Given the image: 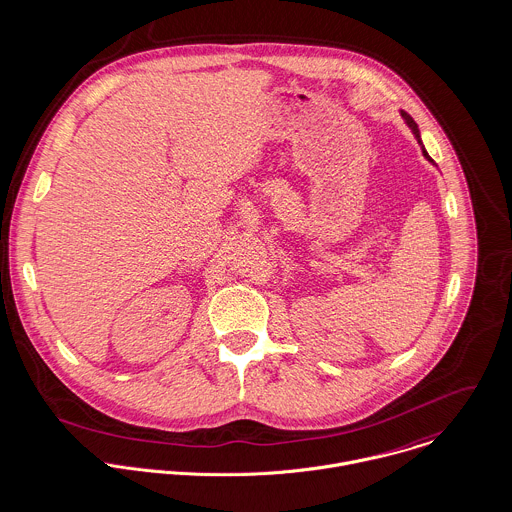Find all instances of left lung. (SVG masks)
I'll use <instances>...</instances> for the list:
<instances>
[{"instance_id": "1", "label": "left lung", "mask_w": 512, "mask_h": 512, "mask_svg": "<svg viewBox=\"0 0 512 512\" xmlns=\"http://www.w3.org/2000/svg\"><path fill=\"white\" fill-rule=\"evenodd\" d=\"M400 114H402V118H404V122H406V124H408L409 130H411V134H413V138H415V140H417V144H419V146H421V154H423V156H425V160H427V162H431V164H433V166H435V162H433V160H431V156H429V154H427V150H425V146H423V142H421V134H419V128H417V124H415V120H413V118H411V116H409L408 112H404V110H400Z\"/></svg>"}]
</instances>
